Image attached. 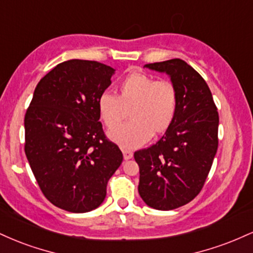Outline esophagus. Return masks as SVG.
I'll return each instance as SVG.
<instances>
[{
	"instance_id": "esophagus-1",
	"label": "esophagus",
	"mask_w": 253,
	"mask_h": 253,
	"mask_svg": "<svg viewBox=\"0 0 253 253\" xmlns=\"http://www.w3.org/2000/svg\"><path fill=\"white\" fill-rule=\"evenodd\" d=\"M123 153H124V159L125 161H128L133 157V152L129 150H123Z\"/></svg>"
}]
</instances>
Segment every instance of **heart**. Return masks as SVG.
Masks as SVG:
<instances>
[{
	"instance_id": "b5f03b06",
	"label": "heart",
	"mask_w": 253,
	"mask_h": 253,
	"mask_svg": "<svg viewBox=\"0 0 253 253\" xmlns=\"http://www.w3.org/2000/svg\"><path fill=\"white\" fill-rule=\"evenodd\" d=\"M178 94L170 81H157L151 75L133 72L119 83L117 96L103 92L97 100L101 120L111 128L130 108L128 123L108 132L110 140L123 149L133 150L151 138L167 132L176 117Z\"/></svg>"
}]
</instances>
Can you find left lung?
<instances>
[{"mask_svg": "<svg viewBox=\"0 0 253 253\" xmlns=\"http://www.w3.org/2000/svg\"><path fill=\"white\" fill-rule=\"evenodd\" d=\"M145 68L169 75L178 107L165 134L134 152L138 191L149 207L171 211L195 199L205 184L219 143V114L206 81L184 60L175 58Z\"/></svg>", "mask_w": 253, "mask_h": 253, "instance_id": "1", "label": "left lung"}]
</instances>
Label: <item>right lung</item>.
<instances>
[{"instance_id": "right-lung-1", "label": "right lung", "mask_w": 253, "mask_h": 253, "mask_svg": "<svg viewBox=\"0 0 253 253\" xmlns=\"http://www.w3.org/2000/svg\"><path fill=\"white\" fill-rule=\"evenodd\" d=\"M115 70L94 60L58 64L25 115V153L46 199L71 213L97 208L123 152L104 135L97 100Z\"/></svg>"}]
</instances>
